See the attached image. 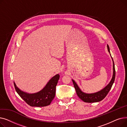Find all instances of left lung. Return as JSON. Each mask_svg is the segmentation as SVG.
<instances>
[{
  "label": "left lung",
  "mask_w": 127,
  "mask_h": 127,
  "mask_svg": "<svg viewBox=\"0 0 127 127\" xmlns=\"http://www.w3.org/2000/svg\"><path fill=\"white\" fill-rule=\"evenodd\" d=\"M107 47L109 52H110V48L108 45H107ZM112 60L113 63V75L112 78L110 82L108 84V85L107 86H106L103 89H102L100 91H99L98 92L95 93H93V94H86V93H84L81 91V90L79 89L78 86L77 85V84L75 82L74 80H72L78 96L84 102L88 103H93L100 101L106 97V95H107L108 93L109 92L110 90L112 88L113 83L114 82L115 78V69L114 66V61H113V59Z\"/></svg>",
  "instance_id": "left-lung-1"
}]
</instances>
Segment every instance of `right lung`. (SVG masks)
Returning <instances> with one entry per match:
<instances>
[{
    "label": "right lung",
    "mask_w": 127,
    "mask_h": 127,
    "mask_svg": "<svg viewBox=\"0 0 127 127\" xmlns=\"http://www.w3.org/2000/svg\"><path fill=\"white\" fill-rule=\"evenodd\" d=\"M59 78V74L53 77L42 90L34 94H27L20 90L14 82V85L18 94L28 104L31 106L42 107L49 105L55 98Z\"/></svg>",
    "instance_id": "right-lung-1"
}]
</instances>
